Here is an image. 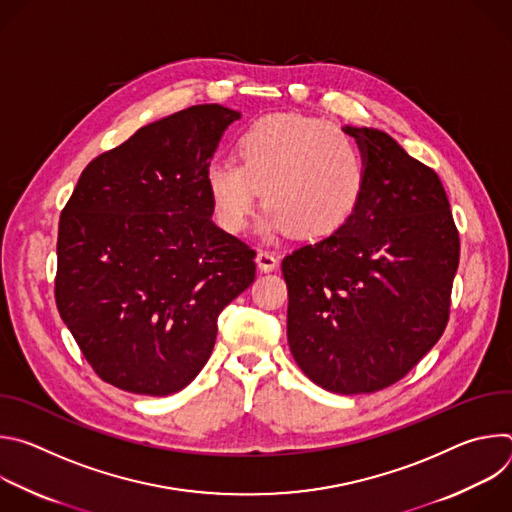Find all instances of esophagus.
I'll return each instance as SVG.
<instances>
[{
  "instance_id": "1",
  "label": "esophagus",
  "mask_w": 512,
  "mask_h": 512,
  "mask_svg": "<svg viewBox=\"0 0 512 512\" xmlns=\"http://www.w3.org/2000/svg\"><path fill=\"white\" fill-rule=\"evenodd\" d=\"M255 261H257V265H259L261 271H273V269L277 267V263H279V259L275 257V253L265 251V249H261V251L257 253Z\"/></svg>"
}]
</instances>
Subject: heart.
Instances as JSON below:
<instances>
[{"mask_svg": "<svg viewBox=\"0 0 512 512\" xmlns=\"http://www.w3.org/2000/svg\"><path fill=\"white\" fill-rule=\"evenodd\" d=\"M364 184L356 141L338 125L304 115H269L239 139V162L216 160L206 186L216 221L241 233L259 192L267 231L322 237L352 214Z\"/></svg>", "mask_w": 512, "mask_h": 512, "instance_id": "1", "label": "heart"}]
</instances>
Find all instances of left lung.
I'll use <instances>...</instances> for the list:
<instances>
[{
    "label": "left lung",
    "instance_id": "8db88e82",
    "mask_svg": "<svg viewBox=\"0 0 512 512\" xmlns=\"http://www.w3.org/2000/svg\"><path fill=\"white\" fill-rule=\"evenodd\" d=\"M364 160L344 225L281 261L287 342L304 375L340 395L401 381L442 338L460 235L442 180L387 133L346 127Z\"/></svg>",
    "mask_w": 512,
    "mask_h": 512
}]
</instances>
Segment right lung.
Listing matches in <instances>:
<instances>
[{
  "label": "right lung",
  "instance_id": "obj_1",
  "mask_svg": "<svg viewBox=\"0 0 512 512\" xmlns=\"http://www.w3.org/2000/svg\"><path fill=\"white\" fill-rule=\"evenodd\" d=\"M241 113L194 105L97 156L60 212L56 308L109 385L164 397L206 364L255 249L212 223L206 170Z\"/></svg>",
  "mask_w": 512,
  "mask_h": 512
}]
</instances>
